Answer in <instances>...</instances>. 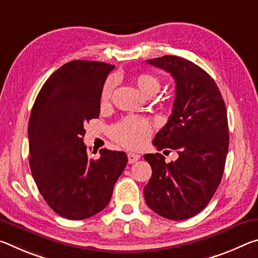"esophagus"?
Returning <instances> with one entry per match:
<instances>
[{"label":"esophagus","mask_w":258,"mask_h":258,"mask_svg":"<svg viewBox=\"0 0 258 258\" xmlns=\"http://www.w3.org/2000/svg\"><path fill=\"white\" fill-rule=\"evenodd\" d=\"M140 155L138 154H134V152H130L127 155V159H128V164H134L135 161H138L140 159Z\"/></svg>","instance_id":"esophagus-1"}]
</instances>
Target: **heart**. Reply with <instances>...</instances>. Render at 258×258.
Returning a JSON list of instances; mask_svg holds the SVG:
<instances>
[{
	"mask_svg": "<svg viewBox=\"0 0 258 258\" xmlns=\"http://www.w3.org/2000/svg\"><path fill=\"white\" fill-rule=\"evenodd\" d=\"M135 83L143 94L146 95H154L158 92L160 89V81L159 78L152 75V74L143 73L139 74L135 77ZM113 86H115V80L113 78H108L104 82L101 90V102L106 103L109 101L111 97ZM152 133V124L149 119L145 118L141 116L131 115L125 117L118 123L115 124L110 130L111 138L118 142L119 145L132 148L142 147L148 141Z\"/></svg>",
	"mask_w": 258,
	"mask_h": 258,
	"instance_id": "b5f03b06",
	"label": "heart"
}]
</instances>
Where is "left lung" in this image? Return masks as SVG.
I'll return each instance as SVG.
<instances>
[{"label": "left lung", "mask_w": 258, "mask_h": 258, "mask_svg": "<svg viewBox=\"0 0 258 258\" xmlns=\"http://www.w3.org/2000/svg\"><path fill=\"white\" fill-rule=\"evenodd\" d=\"M147 62L175 81L172 115L152 145L175 150L178 158L166 164L161 154L145 155L152 169L145 199L160 216L186 220L207 206L223 175L229 148L224 100L215 81L189 60L164 55Z\"/></svg>", "instance_id": "8db88e82"}]
</instances>
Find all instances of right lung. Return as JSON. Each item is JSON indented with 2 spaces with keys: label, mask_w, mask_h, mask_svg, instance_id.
Returning a JSON list of instances; mask_svg holds the SVG:
<instances>
[{
  "label": "right lung",
  "mask_w": 258,
  "mask_h": 258,
  "mask_svg": "<svg viewBox=\"0 0 258 258\" xmlns=\"http://www.w3.org/2000/svg\"><path fill=\"white\" fill-rule=\"evenodd\" d=\"M113 64L73 60L47 78L28 123L29 166L46 204L68 220H85L106 208L123 173V151L87 155L84 125L98 118L101 90Z\"/></svg>",
  "instance_id": "add662e5"
}]
</instances>
